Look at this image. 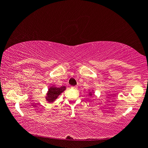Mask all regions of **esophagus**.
Listing matches in <instances>:
<instances>
[{
  "mask_svg": "<svg viewBox=\"0 0 148 148\" xmlns=\"http://www.w3.org/2000/svg\"><path fill=\"white\" fill-rule=\"evenodd\" d=\"M71 88L72 89H76V90H77V86H71Z\"/></svg>",
  "mask_w": 148,
  "mask_h": 148,
  "instance_id": "obj_1",
  "label": "esophagus"
}]
</instances>
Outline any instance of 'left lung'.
Returning <instances> with one entry per match:
<instances>
[{
    "instance_id": "left-lung-1",
    "label": "left lung",
    "mask_w": 148,
    "mask_h": 148,
    "mask_svg": "<svg viewBox=\"0 0 148 148\" xmlns=\"http://www.w3.org/2000/svg\"><path fill=\"white\" fill-rule=\"evenodd\" d=\"M93 94H94V90H88V95H89V96L92 97Z\"/></svg>"
}]
</instances>
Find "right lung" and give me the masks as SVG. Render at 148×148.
I'll return each instance as SVG.
<instances>
[{
	"label": "right lung",
	"instance_id": "add662e5",
	"mask_svg": "<svg viewBox=\"0 0 148 148\" xmlns=\"http://www.w3.org/2000/svg\"><path fill=\"white\" fill-rule=\"evenodd\" d=\"M65 90V86H63L61 87H56L55 86L52 85L51 86H49L48 90V92H47L46 94V100L48 103H53L55 101V100L58 98V96L60 95L63 92H64Z\"/></svg>",
	"mask_w": 148,
	"mask_h": 148
}]
</instances>
